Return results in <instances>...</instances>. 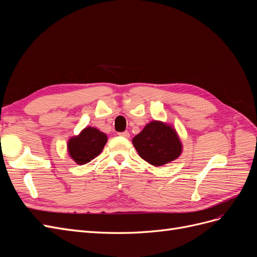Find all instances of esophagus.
<instances>
[{
	"instance_id": "34e87169",
	"label": "esophagus",
	"mask_w": 257,
	"mask_h": 257,
	"mask_svg": "<svg viewBox=\"0 0 257 257\" xmlns=\"http://www.w3.org/2000/svg\"><path fill=\"white\" fill-rule=\"evenodd\" d=\"M119 136H122V137H125V138H128L130 137V133L128 132H120V133H118Z\"/></svg>"
}]
</instances>
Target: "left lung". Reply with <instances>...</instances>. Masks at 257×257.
<instances>
[{
	"mask_svg": "<svg viewBox=\"0 0 257 257\" xmlns=\"http://www.w3.org/2000/svg\"><path fill=\"white\" fill-rule=\"evenodd\" d=\"M133 145L141 158L154 166H162L176 160L182 146L176 131L159 121H152L133 138Z\"/></svg>",
	"mask_w": 257,
	"mask_h": 257,
	"instance_id": "obj_1",
	"label": "left lung"
}]
</instances>
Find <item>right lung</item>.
Returning a JSON list of instances; mask_svg holds the SVG:
<instances>
[{
	"label": "right lung",
	"instance_id": "add662e5",
	"mask_svg": "<svg viewBox=\"0 0 257 257\" xmlns=\"http://www.w3.org/2000/svg\"><path fill=\"white\" fill-rule=\"evenodd\" d=\"M107 136L94 127L84 128L79 136L69 139L68 152L79 165L87 164L102 152Z\"/></svg>",
	"mask_w": 257,
	"mask_h": 257
}]
</instances>
